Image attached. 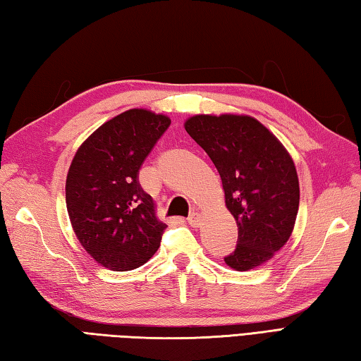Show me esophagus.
Masks as SVG:
<instances>
[{
  "instance_id": "1",
  "label": "esophagus",
  "mask_w": 361,
  "mask_h": 361,
  "mask_svg": "<svg viewBox=\"0 0 361 361\" xmlns=\"http://www.w3.org/2000/svg\"><path fill=\"white\" fill-rule=\"evenodd\" d=\"M187 221H188V224H190L191 227H197V226L201 224V215H200V213H196V212L191 213Z\"/></svg>"
}]
</instances>
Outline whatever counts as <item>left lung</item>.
I'll return each instance as SVG.
<instances>
[{"label": "left lung", "mask_w": 361, "mask_h": 361, "mask_svg": "<svg viewBox=\"0 0 361 361\" xmlns=\"http://www.w3.org/2000/svg\"><path fill=\"white\" fill-rule=\"evenodd\" d=\"M183 128L216 166L226 207L238 226L237 247L224 257L227 267L249 271L273 259L290 240L299 210L290 152L249 115H193Z\"/></svg>", "instance_id": "left-lung-1"}]
</instances>
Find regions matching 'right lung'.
Here are the masks:
<instances>
[{
	"instance_id": "right-lung-1",
	"label": "right lung",
	"mask_w": 361,
	"mask_h": 361,
	"mask_svg": "<svg viewBox=\"0 0 361 361\" xmlns=\"http://www.w3.org/2000/svg\"><path fill=\"white\" fill-rule=\"evenodd\" d=\"M170 116L129 109L93 132L71 160L65 201L73 231L92 259L130 271L156 254L166 224L138 183V170Z\"/></svg>"
}]
</instances>
